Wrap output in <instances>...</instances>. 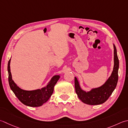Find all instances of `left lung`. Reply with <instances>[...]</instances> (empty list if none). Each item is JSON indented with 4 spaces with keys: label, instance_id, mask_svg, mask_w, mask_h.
I'll list each match as a JSON object with an SVG mask.
<instances>
[{
    "label": "left lung",
    "instance_id": "left-lung-1",
    "mask_svg": "<svg viewBox=\"0 0 128 128\" xmlns=\"http://www.w3.org/2000/svg\"><path fill=\"white\" fill-rule=\"evenodd\" d=\"M114 66L111 76L104 85L91 91L86 92L79 86V82L75 77V89L76 92L81 100L86 104L99 105L106 102L114 90L118 80L119 59L117 56L116 47L114 45Z\"/></svg>",
    "mask_w": 128,
    "mask_h": 128
}]
</instances>
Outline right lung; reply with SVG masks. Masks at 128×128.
<instances>
[{"label":"right lung","mask_w":128,"mask_h":128,"mask_svg":"<svg viewBox=\"0 0 128 128\" xmlns=\"http://www.w3.org/2000/svg\"><path fill=\"white\" fill-rule=\"evenodd\" d=\"M10 59L9 60L8 64L9 86L16 96L22 104L27 106L37 107L42 106V104L48 100L53 92L54 87L60 78V76H54L47 86L42 89L32 91L24 90L19 88L12 80L10 69Z\"/></svg>","instance_id":"obj_1"}]
</instances>
